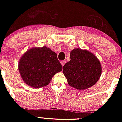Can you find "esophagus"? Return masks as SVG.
<instances>
[{"label": "esophagus", "instance_id": "esophagus-1", "mask_svg": "<svg viewBox=\"0 0 122 122\" xmlns=\"http://www.w3.org/2000/svg\"><path fill=\"white\" fill-rule=\"evenodd\" d=\"M66 63V61H61V65L62 66H64V64H65Z\"/></svg>", "mask_w": 122, "mask_h": 122}]
</instances>
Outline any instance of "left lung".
Instances as JSON below:
<instances>
[{
  "label": "left lung",
  "mask_w": 122,
  "mask_h": 122,
  "mask_svg": "<svg viewBox=\"0 0 122 122\" xmlns=\"http://www.w3.org/2000/svg\"><path fill=\"white\" fill-rule=\"evenodd\" d=\"M71 61L63 66V73L68 84L79 90L94 85L101 76L102 68L99 59L87 50L74 49L70 54Z\"/></svg>",
  "instance_id": "1"
}]
</instances>
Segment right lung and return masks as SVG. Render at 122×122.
Here are the masks:
<instances>
[{"label":"right lung","mask_w":122,"mask_h":122,"mask_svg":"<svg viewBox=\"0 0 122 122\" xmlns=\"http://www.w3.org/2000/svg\"><path fill=\"white\" fill-rule=\"evenodd\" d=\"M62 69L57 54L46 46L30 49L18 63V70L23 81L34 88L46 86L54 75Z\"/></svg>","instance_id":"obj_1"}]
</instances>
